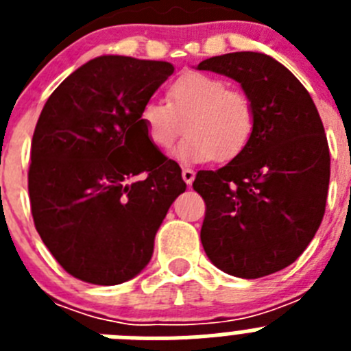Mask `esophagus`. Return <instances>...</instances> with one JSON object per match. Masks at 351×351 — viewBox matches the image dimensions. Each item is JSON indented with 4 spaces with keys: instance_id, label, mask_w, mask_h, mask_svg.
Returning <instances> with one entry per match:
<instances>
[{
    "instance_id": "1",
    "label": "esophagus",
    "mask_w": 351,
    "mask_h": 351,
    "mask_svg": "<svg viewBox=\"0 0 351 351\" xmlns=\"http://www.w3.org/2000/svg\"><path fill=\"white\" fill-rule=\"evenodd\" d=\"M182 179H184L186 184H190L195 181V172L191 169H182Z\"/></svg>"
}]
</instances>
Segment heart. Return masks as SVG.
<instances>
[{"mask_svg":"<svg viewBox=\"0 0 351 351\" xmlns=\"http://www.w3.org/2000/svg\"><path fill=\"white\" fill-rule=\"evenodd\" d=\"M149 141L169 149L181 135L188 137L176 154L184 161L228 160L250 141L255 126V107L250 96L219 77L188 71L167 88V101L149 100L141 110Z\"/></svg>","mask_w":351,"mask_h":351,"instance_id":"b5f03b06","label":"heart"}]
</instances>
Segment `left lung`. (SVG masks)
I'll return each instance as SVG.
<instances>
[{"mask_svg":"<svg viewBox=\"0 0 351 351\" xmlns=\"http://www.w3.org/2000/svg\"><path fill=\"white\" fill-rule=\"evenodd\" d=\"M198 70L237 80L255 107L241 153L195 178L206 202L202 246L226 274H274L302 255L324 219L330 154L320 114L299 79L267 54L214 56Z\"/></svg>","mask_w":351,"mask_h":351,"instance_id":"8db88e82","label":"left lung"}]
</instances>
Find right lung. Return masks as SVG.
<instances>
[{"mask_svg": "<svg viewBox=\"0 0 351 351\" xmlns=\"http://www.w3.org/2000/svg\"><path fill=\"white\" fill-rule=\"evenodd\" d=\"M172 73L167 61L100 56L43 105L27 172L31 214L43 244L77 280L110 287L135 278L186 190L178 163L141 123L144 104Z\"/></svg>", "mask_w": 351, "mask_h": 351, "instance_id": "1", "label": "right lung"}]
</instances>
